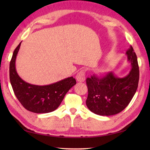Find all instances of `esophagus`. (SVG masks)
<instances>
[{
	"mask_svg": "<svg viewBox=\"0 0 150 150\" xmlns=\"http://www.w3.org/2000/svg\"><path fill=\"white\" fill-rule=\"evenodd\" d=\"M76 79H77V81L78 82H84L86 77H85V73L84 70H81V71H80L77 73V76H76Z\"/></svg>",
	"mask_w": 150,
	"mask_h": 150,
	"instance_id": "34e87169",
	"label": "esophagus"
}]
</instances>
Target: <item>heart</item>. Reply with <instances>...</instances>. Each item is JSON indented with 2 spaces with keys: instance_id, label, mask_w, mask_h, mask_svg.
I'll list each match as a JSON object with an SVG mask.
<instances>
[{
  "instance_id": "heart-1",
  "label": "heart",
  "mask_w": 150,
  "mask_h": 150,
  "mask_svg": "<svg viewBox=\"0 0 150 150\" xmlns=\"http://www.w3.org/2000/svg\"><path fill=\"white\" fill-rule=\"evenodd\" d=\"M104 71H105V70L104 68H99L98 69V73H104Z\"/></svg>"
}]
</instances>
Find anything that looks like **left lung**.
<instances>
[{
  "label": "left lung",
  "instance_id": "8db88e82",
  "mask_svg": "<svg viewBox=\"0 0 150 150\" xmlns=\"http://www.w3.org/2000/svg\"><path fill=\"white\" fill-rule=\"evenodd\" d=\"M126 55L132 69L125 77H119L110 72L101 79L94 75L87 78L88 95L86 104L93 113L102 116L119 113L134 96L139 80L137 57L132 46Z\"/></svg>",
  "mask_w": 150,
  "mask_h": 150
}]
</instances>
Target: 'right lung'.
Segmentation results:
<instances>
[{"label": "right lung", "mask_w": 150, "mask_h": 150, "mask_svg": "<svg viewBox=\"0 0 150 150\" xmlns=\"http://www.w3.org/2000/svg\"><path fill=\"white\" fill-rule=\"evenodd\" d=\"M21 42L16 47L9 64V79L15 96L26 109L36 113L55 111L70 89L76 84L73 77L49 85H34L25 82L18 75L15 61Z\"/></svg>", "instance_id": "obj_1"}]
</instances>
